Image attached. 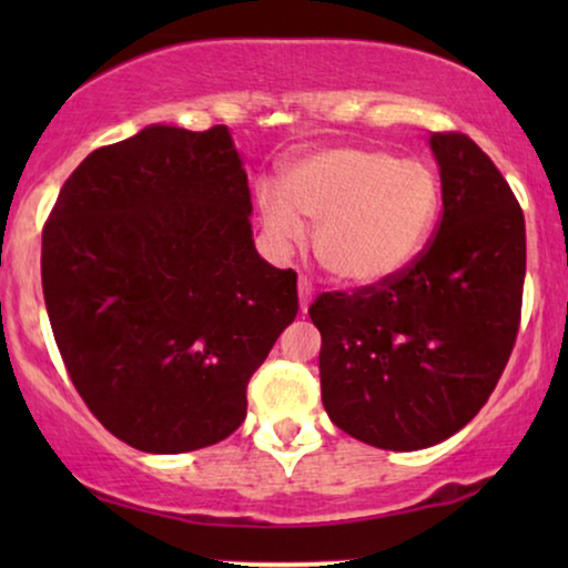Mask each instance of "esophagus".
<instances>
[{
  "mask_svg": "<svg viewBox=\"0 0 568 568\" xmlns=\"http://www.w3.org/2000/svg\"><path fill=\"white\" fill-rule=\"evenodd\" d=\"M310 302H313V284H310L307 278H300V307H302V313H307Z\"/></svg>",
  "mask_w": 568,
  "mask_h": 568,
  "instance_id": "obj_1",
  "label": "esophagus"
}]
</instances>
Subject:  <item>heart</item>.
<instances>
[{
    "instance_id": "1",
    "label": "heart",
    "mask_w": 568,
    "mask_h": 568,
    "mask_svg": "<svg viewBox=\"0 0 568 568\" xmlns=\"http://www.w3.org/2000/svg\"><path fill=\"white\" fill-rule=\"evenodd\" d=\"M439 178L422 160L369 146H333L294 162L282 191L261 185L268 243L290 253L315 224L313 247L336 282L369 286L398 276L424 251L439 214Z\"/></svg>"
}]
</instances>
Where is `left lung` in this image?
I'll return each mask as SVG.
<instances>
[{"label": "left lung", "instance_id": "left-lung-1", "mask_svg": "<svg viewBox=\"0 0 568 568\" xmlns=\"http://www.w3.org/2000/svg\"><path fill=\"white\" fill-rule=\"evenodd\" d=\"M437 235L403 274L310 305L331 422L410 453L460 432L507 367L523 313L525 216L491 158L460 131L429 136Z\"/></svg>", "mask_w": 568, "mask_h": 568}]
</instances>
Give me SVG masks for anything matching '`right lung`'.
<instances>
[{"instance_id": "obj_1", "label": "right lung", "mask_w": 568, "mask_h": 568, "mask_svg": "<svg viewBox=\"0 0 568 568\" xmlns=\"http://www.w3.org/2000/svg\"><path fill=\"white\" fill-rule=\"evenodd\" d=\"M227 126H146L80 162L43 227L69 377L113 437L191 453L243 424L247 383L297 317V274L253 243Z\"/></svg>"}]
</instances>
